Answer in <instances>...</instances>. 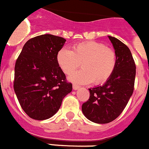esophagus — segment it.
Instances as JSON below:
<instances>
[{"instance_id":"obj_1","label":"esophagus","mask_w":149,"mask_h":149,"mask_svg":"<svg viewBox=\"0 0 149 149\" xmlns=\"http://www.w3.org/2000/svg\"><path fill=\"white\" fill-rule=\"evenodd\" d=\"M73 90H78V89H79V86H78V85H73Z\"/></svg>"}]
</instances>
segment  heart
Returning a JSON list of instances; mask_svg holds the SVG:
<instances>
[{"label":"heart","mask_w":149,"mask_h":149,"mask_svg":"<svg viewBox=\"0 0 149 149\" xmlns=\"http://www.w3.org/2000/svg\"><path fill=\"white\" fill-rule=\"evenodd\" d=\"M116 54L102 42L85 41L73 46V51L63 48L57 54V62L65 74L82 65V70L73 73L69 80L75 84L92 82L103 84L109 79L116 66Z\"/></svg>","instance_id":"heart-1"}]
</instances>
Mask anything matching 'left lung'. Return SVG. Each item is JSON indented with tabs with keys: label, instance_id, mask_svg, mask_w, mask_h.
Instances as JSON below:
<instances>
[{
	"label": "left lung",
	"instance_id": "obj_1",
	"mask_svg": "<svg viewBox=\"0 0 149 149\" xmlns=\"http://www.w3.org/2000/svg\"><path fill=\"white\" fill-rule=\"evenodd\" d=\"M116 54L113 73L103 85L88 88L90 97L82 104L88 119L107 124L121 115L134 92L136 65L129 48L117 38L109 36Z\"/></svg>",
	"mask_w": 149,
	"mask_h": 149
}]
</instances>
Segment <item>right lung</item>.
<instances>
[{"label": "right lung", "instance_id": "right-lung-1", "mask_svg": "<svg viewBox=\"0 0 149 149\" xmlns=\"http://www.w3.org/2000/svg\"><path fill=\"white\" fill-rule=\"evenodd\" d=\"M66 40L43 34L27 41L15 65L13 87L24 112L33 119L46 120L60 109L72 91L57 62V54Z\"/></svg>", "mask_w": 149, "mask_h": 149}]
</instances>
